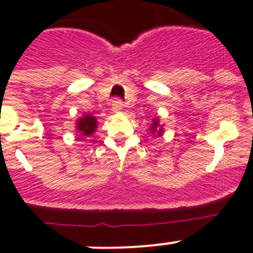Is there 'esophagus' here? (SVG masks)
<instances>
[{
    "mask_svg": "<svg viewBox=\"0 0 253 253\" xmlns=\"http://www.w3.org/2000/svg\"><path fill=\"white\" fill-rule=\"evenodd\" d=\"M112 109L113 112H121L123 109V101L122 100H120V98H116V100H113L112 102Z\"/></svg>",
    "mask_w": 253,
    "mask_h": 253,
    "instance_id": "esophagus-1",
    "label": "esophagus"
}]
</instances>
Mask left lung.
Segmentation results:
<instances>
[{
	"label": "left lung",
	"instance_id": "1",
	"mask_svg": "<svg viewBox=\"0 0 253 253\" xmlns=\"http://www.w3.org/2000/svg\"><path fill=\"white\" fill-rule=\"evenodd\" d=\"M151 130L153 131V132H155V131H156V133H157L159 136H160V135H161L162 128H160V127H159V121H156V120L153 121V125H152V126H151Z\"/></svg>",
	"mask_w": 253,
	"mask_h": 253
}]
</instances>
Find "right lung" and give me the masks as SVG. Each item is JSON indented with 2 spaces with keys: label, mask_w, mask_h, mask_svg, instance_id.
<instances>
[{
  "label": "right lung",
  "mask_w": 253,
  "mask_h": 253,
  "mask_svg": "<svg viewBox=\"0 0 253 253\" xmlns=\"http://www.w3.org/2000/svg\"><path fill=\"white\" fill-rule=\"evenodd\" d=\"M97 127V121L91 114H85L83 118H80L77 123V128L84 136H91V133L94 132Z\"/></svg>",
  "instance_id": "obj_1"
}]
</instances>
